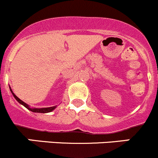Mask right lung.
<instances>
[{
  "instance_id": "right-lung-1",
  "label": "right lung",
  "mask_w": 158,
  "mask_h": 158,
  "mask_svg": "<svg viewBox=\"0 0 158 158\" xmlns=\"http://www.w3.org/2000/svg\"><path fill=\"white\" fill-rule=\"evenodd\" d=\"M10 87V91H11L12 94H13L14 98H15V99L18 101V103H20L21 104H22L23 106H24L27 109H28V110H31V111L34 112V113H49V112L53 111V110H54V109L57 107V106H53V107H43V108H35V107H31L27 104H26L25 102H24L23 101H21L20 98H18V97H17L16 95L14 94V92L12 91L10 87Z\"/></svg>"
}]
</instances>
